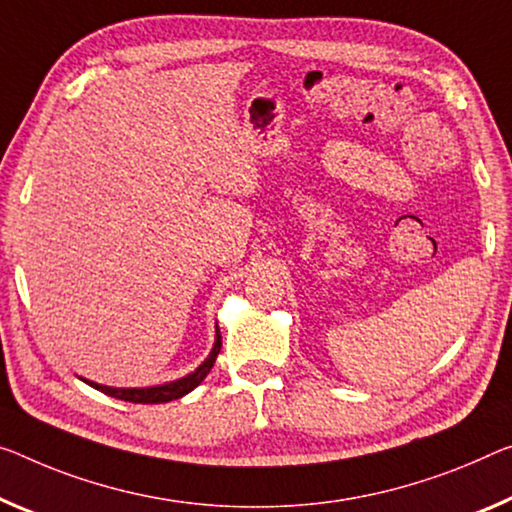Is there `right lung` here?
Here are the masks:
<instances>
[{"label": "right lung", "mask_w": 512, "mask_h": 512, "mask_svg": "<svg viewBox=\"0 0 512 512\" xmlns=\"http://www.w3.org/2000/svg\"><path fill=\"white\" fill-rule=\"evenodd\" d=\"M219 350H222V334H219L217 329V336H215V345H212L208 359L203 361V364L196 368L194 373L180 377V380L174 382H167V384H157V387H141V389H116V387H105V384H98V382H89L84 380L86 384H91L93 389H98L102 393H107V396L112 398H119V400H128V403H141V405H157V403H169V400H176V398H183L185 393H190L192 389L199 387V384L206 380V375L210 373V368L215 366V359L219 355Z\"/></svg>", "instance_id": "add662e5"}]
</instances>
